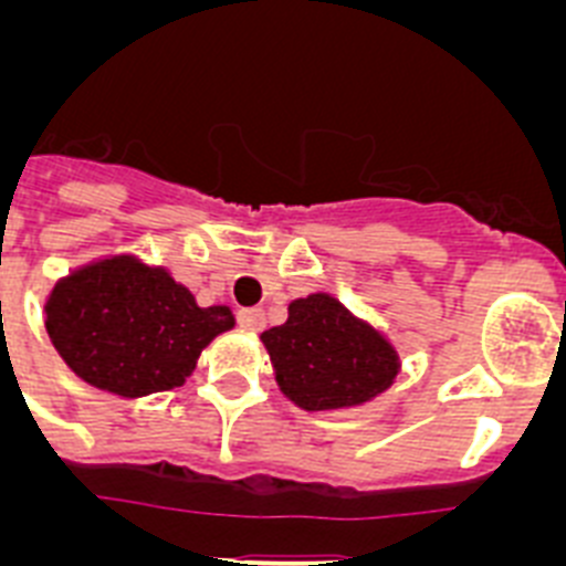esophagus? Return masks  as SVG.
Instances as JSON below:
<instances>
[{
	"mask_svg": "<svg viewBox=\"0 0 566 566\" xmlns=\"http://www.w3.org/2000/svg\"><path fill=\"white\" fill-rule=\"evenodd\" d=\"M238 326L243 332H260V328L266 326V314H263V308H240Z\"/></svg>",
	"mask_w": 566,
	"mask_h": 566,
	"instance_id": "esophagus-1",
	"label": "esophagus"
}]
</instances>
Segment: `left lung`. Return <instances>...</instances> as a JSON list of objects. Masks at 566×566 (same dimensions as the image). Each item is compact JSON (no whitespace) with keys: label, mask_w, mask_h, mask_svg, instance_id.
<instances>
[{"label":"left lung","mask_w":566,"mask_h":566,"mask_svg":"<svg viewBox=\"0 0 566 566\" xmlns=\"http://www.w3.org/2000/svg\"><path fill=\"white\" fill-rule=\"evenodd\" d=\"M260 339L272 357L280 391L303 411L371 402L399 374L397 348L323 292L294 300L286 323Z\"/></svg>","instance_id":"1"}]
</instances>
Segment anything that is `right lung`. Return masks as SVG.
<instances>
[{
    "instance_id": "add662e5",
    "label": "right lung",
    "mask_w": 566,
    "mask_h": 566,
    "mask_svg": "<svg viewBox=\"0 0 566 566\" xmlns=\"http://www.w3.org/2000/svg\"><path fill=\"white\" fill-rule=\"evenodd\" d=\"M44 314L50 343L70 371L127 399L187 382L203 348L234 326L227 306L201 308L167 269L133 254L96 260L59 280Z\"/></svg>"
}]
</instances>
